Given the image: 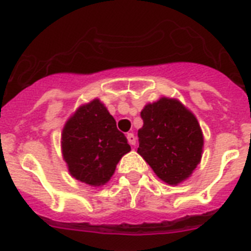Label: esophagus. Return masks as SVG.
Masks as SVG:
<instances>
[{
	"label": "esophagus",
	"mask_w": 251,
	"mask_h": 251,
	"mask_svg": "<svg viewBox=\"0 0 251 251\" xmlns=\"http://www.w3.org/2000/svg\"><path fill=\"white\" fill-rule=\"evenodd\" d=\"M126 138H127V142H129L130 145L135 146V143H137V138H135V135H134L133 133L127 134V135H126Z\"/></svg>",
	"instance_id": "34e87169"
}]
</instances>
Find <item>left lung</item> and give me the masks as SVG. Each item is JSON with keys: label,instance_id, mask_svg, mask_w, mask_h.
I'll return each instance as SVG.
<instances>
[{"label": "left lung", "instance_id": "1", "mask_svg": "<svg viewBox=\"0 0 251 251\" xmlns=\"http://www.w3.org/2000/svg\"><path fill=\"white\" fill-rule=\"evenodd\" d=\"M138 153L169 185L186 179L202 157L203 135L194 114L173 99L161 98L141 112Z\"/></svg>", "mask_w": 251, "mask_h": 251}]
</instances>
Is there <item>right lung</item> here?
<instances>
[{"instance_id": "1", "label": "right lung", "mask_w": 251, "mask_h": 251, "mask_svg": "<svg viewBox=\"0 0 251 251\" xmlns=\"http://www.w3.org/2000/svg\"><path fill=\"white\" fill-rule=\"evenodd\" d=\"M130 150L116 120L98 99L80 106L62 131V153L69 172L91 186L104 185Z\"/></svg>"}]
</instances>
